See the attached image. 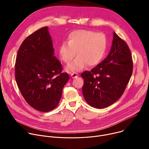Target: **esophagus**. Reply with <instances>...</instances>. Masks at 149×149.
<instances>
[{"instance_id":"esophagus-1","label":"esophagus","mask_w":149,"mask_h":149,"mask_svg":"<svg viewBox=\"0 0 149 149\" xmlns=\"http://www.w3.org/2000/svg\"><path fill=\"white\" fill-rule=\"evenodd\" d=\"M71 77L72 78H76L78 77V74L75 73V72H73V73H71Z\"/></svg>"}]
</instances>
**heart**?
I'll list each match as a JSON object with an SVG mask.
<instances>
[{
  "label": "heart",
  "instance_id": "heart-1",
  "mask_svg": "<svg viewBox=\"0 0 149 149\" xmlns=\"http://www.w3.org/2000/svg\"><path fill=\"white\" fill-rule=\"evenodd\" d=\"M107 49V40L104 34L94 31L79 29L71 32L68 42H63L59 48L62 59L70 62L76 55L77 57L67 67L70 72H78L88 65H97L102 59Z\"/></svg>",
  "mask_w": 149,
  "mask_h": 149
}]
</instances>
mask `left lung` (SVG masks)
I'll use <instances>...</instances> for the list:
<instances>
[{"label": "left lung", "instance_id": "8db88e82", "mask_svg": "<svg viewBox=\"0 0 149 149\" xmlns=\"http://www.w3.org/2000/svg\"><path fill=\"white\" fill-rule=\"evenodd\" d=\"M131 51L114 32L110 51L91 71H84L82 94L87 102L104 109L117 101L123 94L133 72Z\"/></svg>", "mask_w": 149, "mask_h": 149}]
</instances>
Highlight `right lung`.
Masks as SVG:
<instances>
[{
  "mask_svg": "<svg viewBox=\"0 0 149 149\" xmlns=\"http://www.w3.org/2000/svg\"><path fill=\"white\" fill-rule=\"evenodd\" d=\"M48 28H42L21 44L16 59L15 79L25 101L35 110L48 112L58 105L69 80L54 56Z\"/></svg>",
  "mask_w": 149,
  "mask_h": 149,
  "instance_id": "1",
  "label": "right lung"
}]
</instances>
